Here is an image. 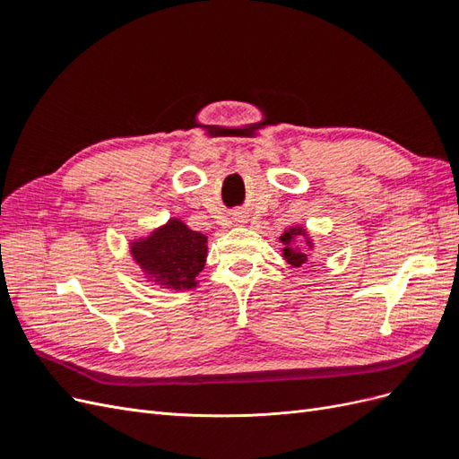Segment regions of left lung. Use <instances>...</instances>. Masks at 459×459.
I'll list each match as a JSON object with an SVG mask.
<instances>
[{
    "label": "left lung",
    "instance_id": "1",
    "mask_svg": "<svg viewBox=\"0 0 459 459\" xmlns=\"http://www.w3.org/2000/svg\"><path fill=\"white\" fill-rule=\"evenodd\" d=\"M302 233V230H297V228H290L289 231H285L283 235H281V243H285V248H283V256L287 258V262L290 264V266H295V268H300V266H304V264H307V260H308V256L304 255L300 248H297V247H293V241H295V238L297 235H300Z\"/></svg>",
    "mask_w": 459,
    "mask_h": 459
}]
</instances>
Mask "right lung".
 I'll return each instance as SVG.
<instances>
[{"label": "right lung", "instance_id": "1", "mask_svg": "<svg viewBox=\"0 0 459 459\" xmlns=\"http://www.w3.org/2000/svg\"><path fill=\"white\" fill-rule=\"evenodd\" d=\"M132 255L160 285L191 289L197 285L195 277L204 266L206 238L184 221L170 220L145 241L134 243Z\"/></svg>", "mask_w": 459, "mask_h": 459}]
</instances>
